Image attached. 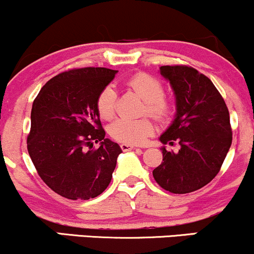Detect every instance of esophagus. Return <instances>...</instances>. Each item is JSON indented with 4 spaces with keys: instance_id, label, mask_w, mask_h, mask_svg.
<instances>
[{
    "instance_id": "34e87169",
    "label": "esophagus",
    "mask_w": 254,
    "mask_h": 254,
    "mask_svg": "<svg viewBox=\"0 0 254 254\" xmlns=\"http://www.w3.org/2000/svg\"><path fill=\"white\" fill-rule=\"evenodd\" d=\"M121 148H122V150H123V151H130V150L135 149V145L123 143V144H121Z\"/></svg>"
}]
</instances>
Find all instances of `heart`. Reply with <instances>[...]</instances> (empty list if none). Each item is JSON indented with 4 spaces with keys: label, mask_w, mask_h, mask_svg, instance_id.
I'll use <instances>...</instances> for the list:
<instances>
[{
    "label": "heart",
    "mask_w": 254,
    "mask_h": 254,
    "mask_svg": "<svg viewBox=\"0 0 254 254\" xmlns=\"http://www.w3.org/2000/svg\"><path fill=\"white\" fill-rule=\"evenodd\" d=\"M127 86L137 93L145 103L144 112L159 121L170 117L172 104L164 97L162 83L155 77L144 72H138L127 81ZM117 106V92L112 86H106L101 90L97 100L98 112L101 118L113 117ZM154 127L149 119L121 118L113 122L110 127V135L119 142L127 144H142L153 135Z\"/></svg>",
    "instance_id": "obj_1"
}]
</instances>
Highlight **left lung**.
<instances>
[{
    "label": "left lung",
    "instance_id": "8db88e82",
    "mask_svg": "<svg viewBox=\"0 0 254 254\" xmlns=\"http://www.w3.org/2000/svg\"><path fill=\"white\" fill-rule=\"evenodd\" d=\"M160 74L176 97V116L159 137L161 165L153 171L154 179L172 193H189L203 188L216 177L230 145L229 112L210 78L185 65L160 66ZM178 140V153L164 144Z\"/></svg>",
    "mask_w": 254,
    "mask_h": 254
}]
</instances>
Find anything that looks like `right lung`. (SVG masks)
I'll return each mask as SVG.
<instances>
[{
    "mask_svg": "<svg viewBox=\"0 0 254 254\" xmlns=\"http://www.w3.org/2000/svg\"><path fill=\"white\" fill-rule=\"evenodd\" d=\"M117 72L107 68L64 71L34 99L28 154L43 182L60 196L95 198L112 179L122 149L105 137L97 100ZM94 141L101 142L95 151Z\"/></svg>",
    "mask_w": 254,
    "mask_h": 254,
    "instance_id": "obj_1",
    "label": "right lung"
}]
</instances>
